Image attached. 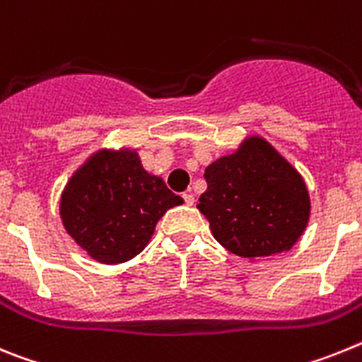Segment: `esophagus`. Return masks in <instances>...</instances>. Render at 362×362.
Segmentation results:
<instances>
[{
	"mask_svg": "<svg viewBox=\"0 0 362 362\" xmlns=\"http://www.w3.org/2000/svg\"><path fill=\"white\" fill-rule=\"evenodd\" d=\"M182 199H184V202L187 204V206H193L194 204V197L191 193H184L182 194Z\"/></svg>",
	"mask_w": 362,
	"mask_h": 362,
	"instance_id": "34e87169",
	"label": "esophagus"
}]
</instances>
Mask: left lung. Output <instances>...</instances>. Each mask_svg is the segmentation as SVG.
Wrapping results in <instances>:
<instances>
[{"label": "left lung", "mask_w": 362, "mask_h": 362, "mask_svg": "<svg viewBox=\"0 0 362 362\" xmlns=\"http://www.w3.org/2000/svg\"><path fill=\"white\" fill-rule=\"evenodd\" d=\"M199 209L213 237L244 259L291 250L306 229L310 197L303 177L264 138H246L233 155L207 165Z\"/></svg>", "instance_id": "obj_1"}]
</instances>
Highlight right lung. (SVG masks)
<instances>
[{
    "instance_id": "obj_1",
    "label": "right lung",
    "mask_w": 362,
    "mask_h": 362,
    "mask_svg": "<svg viewBox=\"0 0 362 362\" xmlns=\"http://www.w3.org/2000/svg\"><path fill=\"white\" fill-rule=\"evenodd\" d=\"M184 200L142 168L134 149L94 153L65 185L67 233L102 264L127 262L147 246L163 213Z\"/></svg>"
}]
</instances>
